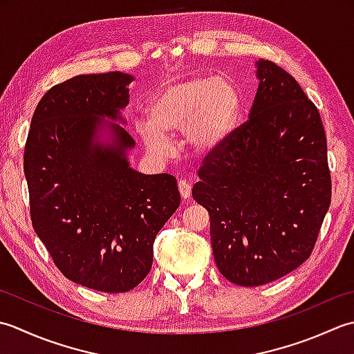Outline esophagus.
<instances>
[{
  "label": "esophagus",
  "instance_id": "obj_1",
  "mask_svg": "<svg viewBox=\"0 0 354 354\" xmlns=\"http://www.w3.org/2000/svg\"><path fill=\"white\" fill-rule=\"evenodd\" d=\"M178 192L183 198H187L191 196V183L187 180H178Z\"/></svg>",
  "mask_w": 354,
  "mask_h": 354
}]
</instances>
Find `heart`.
I'll return each mask as SVG.
<instances>
[{"instance_id": "obj_1", "label": "heart", "mask_w": 354, "mask_h": 354, "mask_svg": "<svg viewBox=\"0 0 354 354\" xmlns=\"http://www.w3.org/2000/svg\"><path fill=\"white\" fill-rule=\"evenodd\" d=\"M241 110V93L230 79L197 76L158 93L149 105V119L137 122V129L156 154H167L177 134H186L196 153L207 154L225 145Z\"/></svg>"}]
</instances>
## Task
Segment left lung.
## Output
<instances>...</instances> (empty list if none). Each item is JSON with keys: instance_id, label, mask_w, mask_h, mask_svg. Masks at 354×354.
Returning a JSON list of instances; mask_svg holds the SVG:
<instances>
[{"instance_id": "8db88e82", "label": "left lung", "mask_w": 354, "mask_h": 354, "mask_svg": "<svg viewBox=\"0 0 354 354\" xmlns=\"http://www.w3.org/2000/svg\"><path fill=\"white\" fill-rule=\"evenodd\" d=\"M249 120L198 171L192 197L207 209L215 264L257 287L306 261L330 207L327 139L318 108L277 64L255 62Z\"/></svg>"}]
</instances>
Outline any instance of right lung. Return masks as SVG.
I'll return each instance as SVG.
<instances>
[{"mask_svg": "<svg viewBox=\"0 0 354 354\" xmlns=\"http://www.w3.org/2000/svg\"><path fill=\"white\" fill-rule=\"evenodd\" d=\"M133 81L110 71L55 85L36 106L24 151L36 235L64 277L106 293L145 279L156 235L180 205L174 176L129 167L136 142L120 124Z\"/></svg>", "mask_w": 354, "mask_h": 354, "instance_id": "1", "label": "right lung"}]
</instances>
